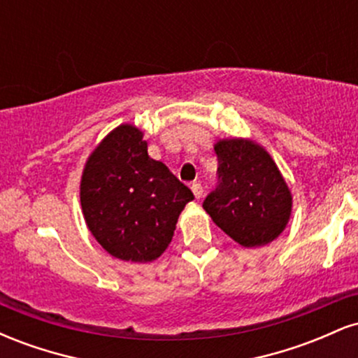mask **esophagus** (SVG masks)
<instances>
[{
    "label": "esophagus",
    "instance_id": "esophagus-1",
    "mask_svg": "<svg viewBox=\"0 0 358 358\" xmlns=\"http://www.w3.org/2000/svg\"><path fill=\"white\" fill-rule=\"evenodd\" d=\"M190 188H192L193 195H195V199H200V196H202V193H203V188H202V185H200L199 182H193Z\"/></svg>",
    "mask_w": 358,
    "mask_h": 358
}]
</instances>
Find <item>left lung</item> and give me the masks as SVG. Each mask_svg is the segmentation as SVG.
Masks as SVG:
<instances>
[{
	"label": "left lung",
	"mask_w": 358,
	"mask_h": 358,
	"mask_svg": "<svg viewBox=\"0 0 358 358\" xmlns=\"http://www.w3.org/2000/svg\"><path fill=\"white\" fill-rule=\"evenodd\" d=\"M219 183L203 200L212 220L242 248H259L285 231L293 196L271 155L250 139H220Z\"/></svg>",
	"instance_id": "left-lung-1"
}]
</instances>
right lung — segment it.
I'll use <instances>...</instances> for the list:
<instances>
[{
    "label": "right lung",
    "instance_id": "right-lung-1",
    "mask_svg": "<svg viewBox=\"0 0 358 358\" xmlns=\"http://www.w3.org/2000/svg\"><path fill=\"white\" fill-rule=\"evenodd\" d=\"M193 193L162 162L148 156L143 131L121 124L90 153L80 205L90 234L110 256L151 262L165 252Z\"/></svg>",
    "mask_w": 358,
    "mask_h": 358
}]
</instances>
